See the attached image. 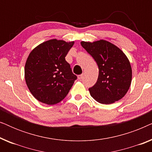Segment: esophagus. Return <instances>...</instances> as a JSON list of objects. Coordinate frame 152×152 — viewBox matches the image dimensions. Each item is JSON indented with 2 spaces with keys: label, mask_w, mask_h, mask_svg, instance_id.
Returning <instances> with one entry per match:
<instances>
[{
  "label": "esophagus",
  "mask_w": 152,
  "mask_h": 152,
  "mask_svg": "<svg viewBox=\"0 0 152 152\" xmlns=\"http://www.w3.org/2000/svg\"><path fill=\"white\" fill-rule=\"evenodd\" d=\"M83 77H84V74H82V75H78V79L79 80H82Z\"/></svg>",
  "instance_id": "obj_1"
}]
</instances>
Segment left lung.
I'll return each instance as SVG.
<instances>
[{
  "label": "left lung",
  "mask_w": 152,
  "mask_h": 152,
  "mask_svg": "<svg viewBox=\"0 0 152 152\" xmlns=\"http://www.w3.org/2000/svg\"><path fill=\"white\" fill-rule=\"evenodd\" d=\"M81 45L96 61L98 78L88 88L91 97L104 104L122 99L129 88L132 70L129 61L120 48L104 40L82 41Z\"/></svg>",
  "instance_id": "8db88e82"
}]
</instances>
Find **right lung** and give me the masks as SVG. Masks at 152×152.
Returning <instances> with one entry per match:
<instances>
[{
  "label": "right lung",
  "instance_id": "add662e5",
  "mask_svg": "<svg viewBox=\"0 0 152 152\" xmlns=\"http://www.w3.org/2000/svg\"><path fill=\"white\" fill-rule=\"evenodd\" d=\"M73 44V41L52 39L38 45L29 55L25 79L37 100L53 105L68 95L77 78L65 59Z\"/></svg>",
  "mask_w": 152,
  "mask_h": 152
}]
</instances>
